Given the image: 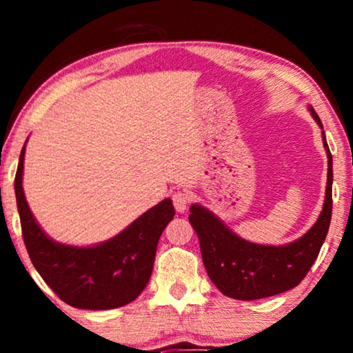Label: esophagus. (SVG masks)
Here are the masks:
<instances>
[{"label":"esophagus","mask_w":353,"mask_h":353,"mask_svg":"<svg viewBox=\"0 0 353 353\" xmlns=\"http://www.w3.org/2000/svg\"><path fill=\"white\" fill-rule=\"evenodd\" d=\"M172 201H173V207H175V210L183 214V212H186V209H188V204H190L191 196H190V192H186V191H176L172 194Z\"/></svg>","instance_id":"34e87169"}]
</instances>
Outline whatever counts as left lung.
I'll use <instances>...</instances> for the list:
<instances>
[{
    "label": "left lung",
    "instance_id": "left-lung-1",
    "mask_svg": "<svg viewBox=\"0 0 353 353\" xmlns=\"http://www.w3.org/2000/svg\"><path fill=\"white\" fill-rule=\"evenodd\" d=\"M310 112L323 128L313 108ZM321 134L327 154L325 205L316 223L294 243L286 245L249 243L236 236L210 210L197 204L191 205L190 223L199 238L202 262L221 294L238 301L276 296L296 288L312 268L325 243L332 214V157L325 132Z\"/></svg>",
    "mask_w": 353,
    "mask_h": 353
}]
</instances>
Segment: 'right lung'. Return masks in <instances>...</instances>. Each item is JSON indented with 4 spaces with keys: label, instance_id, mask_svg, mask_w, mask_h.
I'll return each instance as SVG.
<instances>
[{
    "label": "right lung",
    "instance_id": "right-lung-1",
    "mask_svg": "<svg viewBox=\"0 0 353 353\" xmlns=\"http://www.w3.org/2000/svg\"><path fill=\"white\" fill-rule=\"evenodd\" d=\"M26 146L14 180L22 238L40 276L56 296L85 310H109L133 302L151 278L157 243L175 215L170 199H163L115 238L93 248H75L48 238L23 196L22 175Z\"/></svg>",
    "mask_w": 353,
    "mask_h": 353
}]
</instances>
